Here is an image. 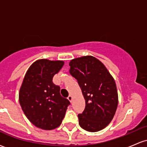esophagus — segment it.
<instances>
[{"label":"esophagus","mask_w":147,"mask_h":147,"mask_svg":"<svg viewBox=\"0 0 147 147\" xmlns=\"http://www.w3.org/2000/svg\"><path fill=\"white\" fill-rule=\"evenodd\" d=\"M68 99L69 101H70V102H72V95H69L68 97Z\"/></svg>","instance_id":"34e87169"}]
</instances>
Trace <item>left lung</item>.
<instances>
[{
    "label": "left lung",
    "instance_id": "1",
    "mask_svg": "<svg viewBox=\"0 0 147 147\" xmlns=\"http://www.w3.org/2000/svg\"><path fill=\"white\" fill-rule=\"evenodd\" d=\"M69 65L70 75L77 80L86 100L85 109L78 115L79 126L89 132L101 131L111 122L117 107L114 79L94 57L74 59Z\"/></svg>",
    "mask_w": 147,
    "mask_h": 147
}]
</instances>
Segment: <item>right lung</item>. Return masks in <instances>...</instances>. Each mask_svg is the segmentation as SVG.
Wrapping results in <instances>:
<instances>
[{
  "instance_id": "right-lung-1",
  "label": "right lung",
  "mask_w": 147,
  "mask_h": 147,
  "mask_svg": "<svg viewBox=\"0 0 147 147\" xmlns=\"http://www.w3.org/2000/svg\"><path fill=\"white\" fill-rule=\"evenodd\" d=\"M64 64L63 61L37 60L25 74L20 88L19 103L27 118L36 127L52 130L60 126L70 105L52 82Z\"/></svg>"
}]
</instances>
